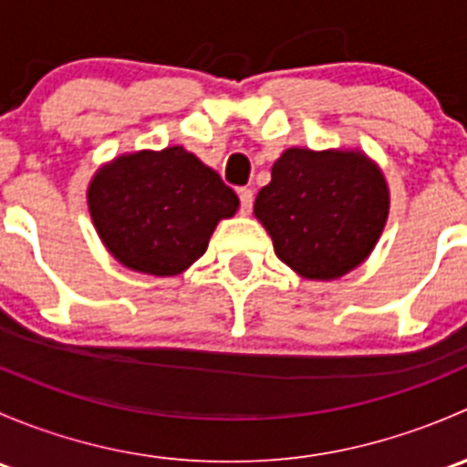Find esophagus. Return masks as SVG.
Wrapping results in <instances>:
<instances>
[{
	"label": "esophagus",
	"mask_w": 467,
	"mask_h": 467,
	"mask_svg": "<svg viewBox=\"0 0 467 467\" xmlns=\"http://www.w3.org/2000/svg\"><path fill=\"white\" fill-rule=\"evenodd\" d=\"M237 196H239V210H242L244 214H248V212L253 210V201H255V194H253L251 187H239Z\"/></svg>",
	"instance_id": "34e87169"
}]
</instances>
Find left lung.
<instances>
[{"mask_svg":"<svg viewBox=\"0 0 467 467\" xmlns=\"http://www.w3.org/2000/svg\"><path fill=\"white\" fill-rule=\"evenodd\" d=\"M275 255L312 280H334L361 264L389 216L384 176L355 150L289 149L255 199Z\"/></svg>","mask_w":467,"mask_h":467,"instance_id":"8db88e82","label":"left lung"}]
</instances>
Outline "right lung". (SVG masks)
<instances>
[{"instance_id":"add662e5","label":"right lung","mask_w":467,"mask_h":467,"mask_svg":"<svg viewBox=\"0 0 467 467\" xmlns=\"http://www.w3.org/2000/svg\"><path fill=\"white\" fill-rule=\"evenodd\" d=\"M88 205L99 237L124 266L176 275L205 253L239 199L182 146L121 155L94 176Z\"/></svg>"}]
</instances>
